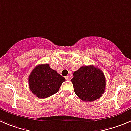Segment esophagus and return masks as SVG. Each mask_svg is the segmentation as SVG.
<instances>
[{"label":"esophagus","instance_id":"34e87169","mask_svg":"<svg viewBox=\"0 0 131 131\" xmlns=\"http://www.w3.org/2000/svg\"><path fill=\"white\" fill-rule=\"evenodd\" d=\"M65 79H66V80H67V81H69V80H70L69 76H67V77H65Z\"/></svg>","mask_w":131,"mask_h":131}]
</instances>
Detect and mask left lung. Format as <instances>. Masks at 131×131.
I'll list each match as a JSON object with an SVG mask.
<instances>
[{
	"label": "left lung",
	"instance_id": "left-lung-1",
	"mask_svg": "<svg viewBox=\"0 0 131 131\" xmlns=\"http://www.w3.org/2000/svg\"><path fill=\"white\" fill-rule=\"evenodd\" d=\"M72 82L79 99L91 102L99 99L106 88V77L102 70L93 65L84 66L73 72Z\"/></svg>",
	"mask_w": 131,
	"mask_h": 131
}]
</instances>
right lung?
<instances>
[{
    "mask_svg": "<svg viewBox=\"0 0 131 131\" xmlns=\"http://www.w3.org/2000/svg\"><path fill=\"white\" fill-rule=\"evenodd\" d=\"M65 81V78L50 68L49 64H39L29 75V86L34 95L45 99L56 93Z\"/></svg>",
    "mask_w": 131,
    "mask_h": 131,
    "instance_id": "right-lung-1",
    "label": "right lung"
}]
</instances>
